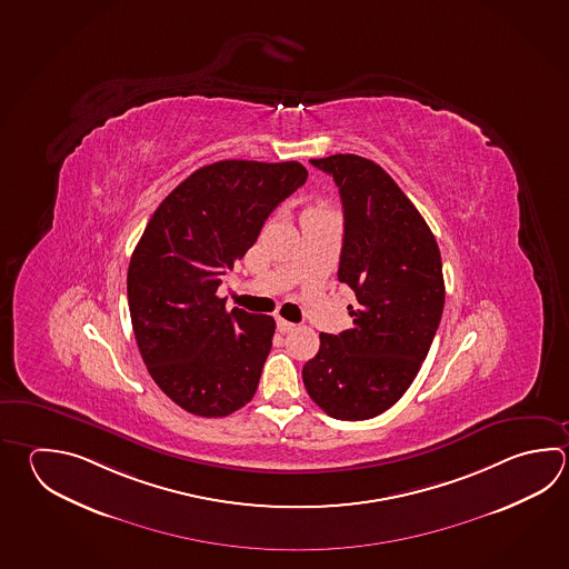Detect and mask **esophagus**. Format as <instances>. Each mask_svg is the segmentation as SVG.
I'll list each match as a JSON object with an SVG mask.
<instances>
[{"label":"esophagus","mask_w":569,"mask_h":569,"mask_svg":"<svg viewBox=\"0 0 569 569\" xmlns=\"http://www.w3.org/2000/svg\"><path fill=\"white\" fill-rule=\"evenodd\" d=\"M278 330L281 333H290L296 330V323L288 322V320H283V318H278Z\"/></svg>","instance_id":"esophagus-1"}]
</instances>
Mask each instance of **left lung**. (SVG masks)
Masks as SVG:
<instances>
[{
    "instance_id": "8db88e82",
    "label": "left lung",
    "mask_w": 569,
    "mask_h": 569,
    "mask_svg": "<svg viewBox=\"0 0 569 569\" xmlns=\"http://www.w3.org/2000/svg\"><path fill=\"white\" fill-rule=\"evenodd\" d=\"M332 174L343 209L338 279L355 291V326L320 333L301 376L338 420L382 415L407 392L439 328L445 279L439 246L419 209L380 164L358 154L311 159Z\"/></svg>"
}]
</instances>
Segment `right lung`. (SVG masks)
Here are the masks:
<instances>
[{"label": "right lung", "mask_w": 569, "mask_h": 569, "mask_svg": "<svg viewBox=\"0 0 569 569\" xmlns=\"http://www.w3.org/2000/svg\"><path fill=\"white\" fill-rule=\"evenodd\" d=\"M306 179L296 161L213 162L150 217L130 258V320L149 375L182 410L217 419L256 395L276 320L227 311L217 288Z\"/></svg>", "instance_id": "1"}]
</instances>
